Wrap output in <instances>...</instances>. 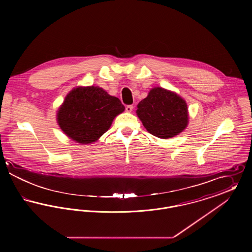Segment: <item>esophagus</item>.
<instances>
[{
    "label": "esophagus",
    "instance_id": "1",
    "mask_svg": "<svg viewBox=\"0 0 252 252\" xmlns=\"http://www.w3.org/2000/svg\"><path fill=\"white\" fill-rule=\"evenodd\" d=\"M132 109H133V106H131V105H129V106H126V112H128V113H130V112H131Z\"/></svg>",
    "mask_w": 252,
    "mask_h": 252
}]
</instances>
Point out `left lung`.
<instances>
[{
  "mask_svg": "<svg viewBox=\"0 0 252 252\" xmlns=\"http://www.w3.org/2000/svg\"><path fill=\"white\" fill-rule=\"evenodd\" d=\"M137 116L150 134L171 139L183 131L189 123L186 101L175 92L155 87L137 106Z\"/></svg>",
  "mask_w": 252,
  "mask_h": 252,
  "instance_id": "obj_1",
  "label": "left lung"
}]
</instances>
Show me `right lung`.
<instances>
[{
	"instance_id": "add662e5",
	"label": "right lung",
	"mask_w": 252,
	"mask_h": 252,
	"mask_svg": "<svg viewBox=\"0 0 252 252\" xmlns=\"http://www.w3.org/2000/svg\"><path fill=\"white\" fill-rule=\"evenodd\" d=\"M120 100L97 86H78L66 95L57 112L60 129L75 143L90 144L108 131L124 112Z\"/></svg>"
}]
</instances>
